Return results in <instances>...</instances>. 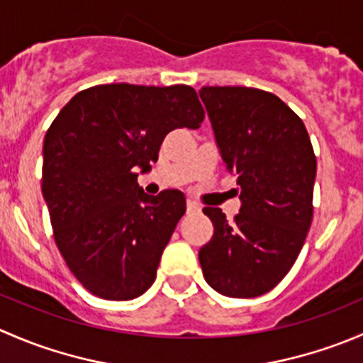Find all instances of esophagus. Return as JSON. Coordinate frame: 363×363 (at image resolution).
<instances>
[{
    "label": "esophagus",
    "instance_id": "34e87169",
    "mask_svg": "<svg viewBox=\"0 0 363 363\" xmlns=\"http://www.w3.org/2000/svg\"><path fill=\"white\" fill-rule=\"evenodd\" d=\"M186 207H188V212H199L200 211V205L196 202H193V200H188Z\"/></svg>",
    "mask_w": 363,
    "mask_h": 363
}]
</instances>
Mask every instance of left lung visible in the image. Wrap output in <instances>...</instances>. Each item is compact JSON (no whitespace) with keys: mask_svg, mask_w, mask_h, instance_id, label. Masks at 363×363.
<instances>
[{"mask_svg":"<svg viewBox=\"0 0 363 363\" xmlns=\"http://www.w3.org/2000/svg\"><path fill=\"white\" fill-rule=\"evenodd\" d=\"M216 145L237 177L240 211L205 207L214 233L199 259L208 286L233 298L272 290L294 267L313 221L316 158L302 119L276 94L202 87Z\"/></svg>","mask_w":363,"mask_h":363,"instance_id":"8db88e82","label":"left lung"}]
</instances>
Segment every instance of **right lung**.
I'll return each mask as SVG.
<instances>
[{
    "label": "right lung",
    "instance_id": "right-lung-1",
    "mask_svg": "<svg viewBox=\"0 0 363 363\" xmlns=\"http://www.w3.org/2000/svg\"><path fill=\"white\" fill-rule=\"evenodd\" d=\"M203 116L189 86L105 84L77 93L50 124L42 193L61 255L93 295L131 300L155 283L186 199L147 195L137 177L172 130H196Z\"/></svg>",
    "mask_w": 363,
    "mask_h": 363
}]
</instances>
